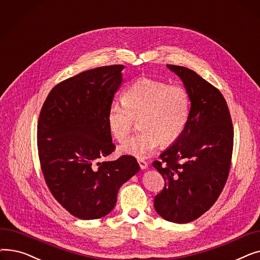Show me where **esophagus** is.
Here are the masks:
<instances>
[{"instance_id": "1", "label": "esophagus", "mask_w": 260, "mask_h": 260, "mask_svg": "<svg viewBox=\"0 0 260 260\" xmlns=\"http://www.w3.org/2000/svg\"><path fill=\"white\" fill-rule=\"evenodd\" d=\"M138 163H139V166H140L141 170H145V169L147 168V162H146L144 159L138 158Z\"/></svg>"}]
</instances>
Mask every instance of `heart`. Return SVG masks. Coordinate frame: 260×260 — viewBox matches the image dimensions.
Wrapping results in <instances>:
<instances>
[{
  "mask_svg": "<svg viewBox=\"0 0 260 260\" xmlns=\"http://www.w3.org/2000/svg\"><path fill=\"white\" fill-rule=\"evenodd\" d=\"M123 103L108 107L109 131L124 142L137 125L141 131L120 147L123 154L145 157L160 144L169 146L178 139L186 124L189 98L185 88L163 81L140 78L123 93Z\"/></svg>",
  "mask_w": 260,
  "mask_h": 260,
  "instance_id": "1",
  "label": "heart"
}]
</instances>
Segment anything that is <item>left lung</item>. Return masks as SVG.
I'll list each match as a JSON object with an SVG mask.
<instances>
[{
	"mask_svg": "<svg viewBox=\"0 0 260 260\" xmlns=\"http://www.w3.org/2000/svg\"><path fill=\"white\" fill-rule=\"evenodd\" d=\"M183 81L190 100L180 137L153 162L165 187L154 207L166 220L187 223L213 207L228 180L234 128L222 93L195 72L168 64Z\"/></svg>",
	"mask_w": 260,
	"mask_h": 260,
	"instance_id": "8db88e82",
	"label": "left lung"
}]
</instances>
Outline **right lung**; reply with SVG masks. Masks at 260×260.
Returning a JSON list of instances; mask_svg holds the SVG:
<instances>
[{
    "label": "right lung",
    "instance_id": "add662e5",
    "mask_svg": "<svg viewBox=\"0 0 260 260\" xmlns=\"http://www.w3.org/2000/svg\"><path fill=\"white\" fill-rule=\"evenodd\" d=\"M124 67L102 66L60 82L40 112L37 142L44 180L54 199L80 219L112 212L120 186L140 170L128 155L98 162L116 149L106 115Z\"/></svg>",
    "mask_w": 260,
    "mask_h": 260
}]
</instances>
